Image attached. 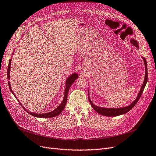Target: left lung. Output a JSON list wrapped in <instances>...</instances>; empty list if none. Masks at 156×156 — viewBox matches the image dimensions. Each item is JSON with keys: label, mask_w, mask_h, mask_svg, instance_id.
<instances>
[{"label": "left lung", "mask_w": 156, "mask_h": 156, "mask_svg": "<svg viewBox=\"0 0 156 156\" xmlns=\"http://www.w3.org/2000/svg\"><path fill=\"white\" fill-rule=\"evenodd\" d=\"M130 43H133V45L134 46H135L136 48H139V45L138 43L137 42V41H136L135 40L131 39L130 40ZM143 61H144V64H145V79H144V81H143V83L141 86V88L140 89V91H139L138 96H137L136 98L134 100V101L132 102L131 104H130L128 106L124 107V108H102V107H98L95 105V104H93V102H91V101L90 98L89 97V91H88V99H89V102L91 104V105L92 106L93 109H94L96 112H97L98 113H99L100 115H102L103 116H119L123 114L127 113V112H129L130 109H131L134 105H136V104L138 102V101H139L140 98L141 97L143 91L144 90L145 87L147 84V80H148V71H147V61L145 59V58L142 57Z\"/></svg>", "instance_id": "obj_1"}]
</instances>
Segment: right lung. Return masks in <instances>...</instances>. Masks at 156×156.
I'll list each match as a JSON object with an SVG mask.
<instances>
[{"mask_svg":"<svg viewBox=\"0 0 156 156\" xmlns=\"http://www.w3.org/2000/svg\"><path fill=\"white\" fill-rule=\"evenodd\" d=\"M13 53H14V52H13ZM11 59H10L9 61V64H8V79H10L9 73H10V68H11ZM77 77H78V75L75 73L72 74L71 76H70L69 77L67 78L66 81V88H65V95H64V98L63 99V101L61 102V103L59 104V105L57 108H55V109L53 110L51 112H49V113H47L38 114V113H30V112L27 111V113H29L30 115H32V116H35V117H38V118H52V117H55L56 116H58L61 113V112L63 111V110L64 109L65 105H66V102H67V96H68V90H69L70 86H72L73 83L75 81V80L77 79ZM8 85H9V90H11V93H13L14 96L16 98V97L14 94V93L13 92V91H12V90H11V87L9 81H8ZM16 99H17V98H16ZM18 102H20V104L22 106V108L25 110H26V108H25L22 105V104L20 103V102L19 101H18Z\"/></svg>","mask_w":156,"mask_h":156,"instance_id":"1","label":"right lung"}]
</instances>
